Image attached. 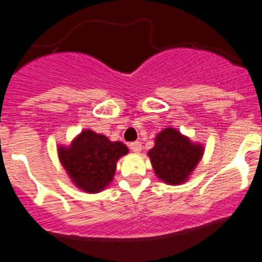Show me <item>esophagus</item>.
<instances>
[{
  "label": "esophagus",
  "mask_w": 262,
  "mask_h": 262,
  "mask_svg": "<svg viewBox=\"0 0 262 262\" xmlns=\"http://www.w3.org/2000/svg\"><path fill=\"white\" fill-rule=\"evenodd\" d=\"M129 148H131V151L135 152V154H139V152L142 151V144L140 142H134L129 144Z\"/></svg>",
  "instance_id": "1"
}]
</instances>
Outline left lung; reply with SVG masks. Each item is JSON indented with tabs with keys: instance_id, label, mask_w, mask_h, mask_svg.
I'll use <instances>...</instances> for the list:
<instances>
[{
	"instance_id": "1",
	"label": "left lung",
	"mask_w": 262,
	"mask_h": 262,
	"mask_svg": "<svg viewBox=\"0 0 262 262\" xmlns=\"http://www.w3.org/2000/svg\"><path fill=\"white\" fill-rule=\"evenodd\" d=\"M205 147L202 143L191 142L174 127H166L155 138V145L148 151L152 168L166 185H182L191 177L202 160Z\"/></svg>"
}]
</instances>
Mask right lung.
Returning <instances> with one entry per match:
<instances>
[{
	"label": "right lung",
	"mask_w": 262,
	"mask_h": 262,
	"mask_svg": "<svg viewBox=\"0 0 262 262\" xmlns=\"http://www.w3.org/2000/svg\"><path fill=\"white\" fill-rule=\"evenodd\" d=\"M128 154L122 142H111L105 135L82 129L68 145H57L60 164L72 184L85 193L105 190L114 180L117 163Z\"/></svg>",
	"instance_id": "right-lung-1"
}]
</instances>
